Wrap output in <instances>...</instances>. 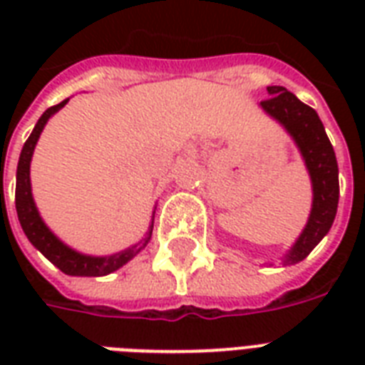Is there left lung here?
Instances as JSON below:
<instances>
[{"mask_svg":"<svg viewBox=\"0 0 365 365\" xmlns=\"http://www.w3.org/2000/svg\"><path fill=\"white\" fill-rule=\"evenodd\" d=\"M267 93L271 98L259 102L261 110L292 136L312 183V206L305 229L282 257L284 265H295L311 254L334 225L339 202V168L317 111L288 88L267 87Z\"/></svg>","mask_w":365,"mask_h":365,"instance_id":"1","label":"left lung"}]
</instances>
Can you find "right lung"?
<instances>
[{
    "instance_id": "add662e5",
    "label": "right lung",
    "mask_w": 365,
    "mask_h": 365,
    "mask_svg": "<svg viewBox=\"0 0 365 365\" xmlns=\"http://www.w3.org/2000/svg\"><path fill=\"white\" fill-rule=\"evenodd\" d=\"M70 100V98H68ZM68 100L60 102V104L48 108L39 121L36 123L34 130H31L30 138L26 140L24 148L20 151L19 166H16V191H14V205H16V214H19L20 227L24 231L34 246L47 257L53 265H56L62 272L70 274V277H106L110 272L121 269L128 261L142 252L148 242L151 240V233H153V220L155 210L151 216V223L145 237L140 242L132 244L130 248L121 250L117 254L111 255H87L77 252V250L70 248L68 244H64L56 235L47 227V223L43 222V217L39 216L36 202H34V195H31V182H30V163L34 157V149L37 145V140L41 136L43 128L47 125V121L62 110ZM157 208V206H155Z\"/></svg>"
}]
</instances>
